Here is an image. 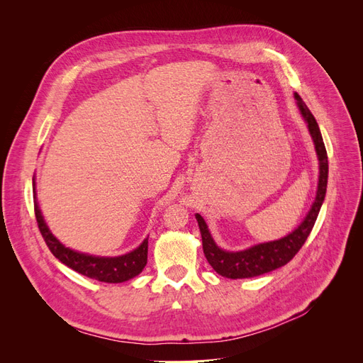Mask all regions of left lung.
I'll return each mask as SVG.
<instances>
[{"label":"left lung","mask_w":363,"mask_h":363,"mask_svg":"<svg viewBox=\"0 0 363 363\" xmlns=\"http://www.w3.org/2000/svg\"><path fill=\"white\" fill-rule=\"evenodd\" d=\"M294 98L303 119L306 121L307 128H309L316 156H318V160H320V175H318V189H316L315 200L309 208V212H307L300 225L296 227L294 232H291L289 235H286L281 239L269 240V242H262L240 251H227V250L219 248L213 240L211 232H208V227L204 221V218L200 213H196L195 218L196 221H199V227L201 232L204 256L219 276L227 277V279H250V277H257V276H262V274L271 272L280 267H284L289 260H292V257L304 245L307 236L311 235L312 228L315 225V221L324 203L325 191H327V179H328L327 151H325L324 140L315 116L311 113V111L307 108V106L304 104V101L301 100V96L295 92Z\"/></svg>","instance_id":"left-lung-1"}]
</instances>
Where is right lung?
<instances>
[{
  "label": "right lung",
  "mask_w": 363,
  "mask_h": 363,
  "mask_svg": "<svg viewBox=\"0 0 363 363\" xmlns=\"http://www.w3.org/2000/svg\"><path fill=\"white\" fill-rule=\"evenodd\" d=\"M33 192H35V215L38 219V225L42 233L43 240L51 250L54 257L59 259L65 265L71 269L77 271L82 276L89 279H95L98 281L104 283H123L130 279H133L142 272V269L147 265V256H148V238L144 239L138 248L127 252L123 256L116 257H101L87 255V252H80L71 250L69 247H65L60 240L51 233L45 219L42 216L39 208V203L36 200V188H35V179H33Z\"/></svg>",
  "instance_id": "1"
}]
</instances>
